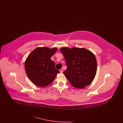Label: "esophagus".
Returning <instances> with one entry per match:
<instances>
[{
	"mask_svg": "<svg viewBox=\"0 0 123 123\" xmlns=\"http://www.w3.org/2000/svg\"><path fill=\"white\" fill-rule=\"evenodd\" d=\"M59 71H60V72L61 73H63V69L62 68H61V69L59 70Z\"/></svg>",
	"mask_w": 123,
	"mask_h": 123,
	"instance_id": "1",
	"label": "esophagus"
}]
</instances>
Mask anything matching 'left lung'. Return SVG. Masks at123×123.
I'll return each instance as SVG.
<instances>
[{"label":"left lung","instance_id":"1","mask_svg":"<svg viewBox=\"0 0 123 123\" xmlns=\"http://www.w3.org/2000/svg\"><path fill=\"white\" fill-rule=\"evenodd\" d=\"M67 69L63 73L75 88H83L93 81L97 71V61L94 54L82 48L62 47Z\"/></svg>","mask_w":123,"mask_h":123}]
</instances>
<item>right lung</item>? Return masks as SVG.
Segmentation results:
<instances>
[{"label": "right lung", "mask_w": 123, "mask_h": 123, "mask_svg": "<svg viewBox=\"0 0 123 123\" xmlns=\"http://www.w3.org/2000/svg\"><path fill=\"white\" fill-rule=\"evenodd\" d=\"M57 48L37 47L30 53L25 62V69L30 81L36 85L44 87L51 83L60 71L55 68L51 58Z\"/></svg>", "instance_id": "add662e5"}]
</instances>
